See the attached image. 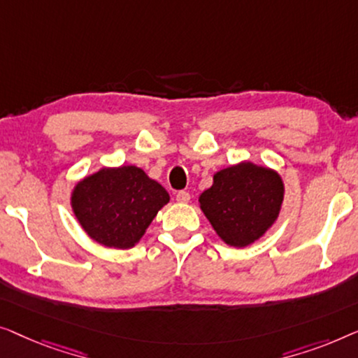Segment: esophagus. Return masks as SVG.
Wrapping results in <instances>:
<instances>
[{"instance_id":"esophagus-1","label":"esophagus","mask_w":358,"mask_h":358,"mask_svg":"<svg viewBox=\"0 0 358 358\" xmlns=\"http://www.w3.org/2000/svg\"><path fill=\"white\" fill-rule=\"evenodd\" d=\"M189 199H191V196H189V193L188 191H178L177 193V201L178 203H189Z\"/></svg>"}]
</instances>
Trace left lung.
I'll return each mask as SVG.
<instances>
[{"label": "left lung", "mask_w": 358, "mask_h": 358, "mask_svg": "<svg viewBox=\"0 0 358 358\" xmlns=\"http://www.w3.org/2000/svg\"><path fill=\"white\" fill-rule=\"evenodd\" d=\"M284 201L280 175L253 162H240L214 175L199 196V208L220 238L243 248L259 240L278 220Z\"/></svg>", "instance_id": "obj_1"}]
</instances>
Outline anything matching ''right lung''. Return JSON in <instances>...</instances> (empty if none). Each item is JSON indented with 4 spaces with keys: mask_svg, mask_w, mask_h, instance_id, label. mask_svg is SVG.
<instances>
[{
    "mask_svg": "<svg viewBox=\"0 0 358 358\" xmlns=\"http://www.w3.org/2000/svg\"><path fill=\"white\" fill-rule=\"evenodd\" d=\"M170 201L167 189L143 169H100L74 186L73 213L90 238L107 248L138 243L152 219Z\"/></svg>",
    "mask_w": 358,
    "mask_h": 358,
    "instance_id": "obj_1",
    "label": "right lung"
}]
</instances>
